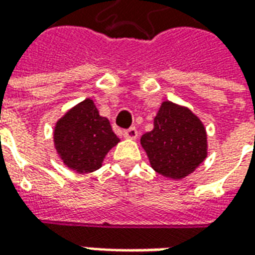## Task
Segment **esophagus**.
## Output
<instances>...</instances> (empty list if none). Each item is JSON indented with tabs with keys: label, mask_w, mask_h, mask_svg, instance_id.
Segmentation results:
<instances>
[{
	"label": "esophagus",
	"mask_w": 255,
	"mask_h": 255,
	"mask_svg": "<svg viewBox=\"0 0 255 255\" xmlns=\"http://www.w3.org/2000/svg\"><path fill=\"white\" fill-rule=\"evenodd\" d=\"M136 136H138V131H136V128L135 127L128 128V129H126V131H124V138L136 139Z\"/></svg>",
	"instance_id": "1"
}]
</instances>
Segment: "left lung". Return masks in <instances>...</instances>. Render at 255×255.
I'll list each match as a JSON object with an SVG mask.
<instances>
[{"instance_id": "8db88e82", "label": "left lung", "mask_w": 255, "mask_h": 255, "mask_svg": "<svg viewBox=\"0 0 255 255\" xmlns=\"http://www.w3.org/2000/svg\"><path fill=\"white\" fill-rule=\"evenodd\" d=\"M205 127L190 109L165 101L154 117V128L142 135L140 144L151 168L169 179H183L208 155Z\"/></svg>"}]
</instances>
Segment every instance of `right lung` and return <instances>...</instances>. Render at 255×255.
Returning <instances> with one entry per match:
<instances>
[{"label":"right lung","instance_id":"1","mask_svg":"<svg viewBox=\"0 0 255 255\" xmlns=\"http://www.w3.org/2000/svg\"><path fill=\"white\" fill-rule=\"evenodd\" d=\"M120 142L93 100L68 111L54 127V146L64 164L79 173L97 171L108 151Z\"/></svg>","mask_w":255,"mask_h":255}]
</instances>
